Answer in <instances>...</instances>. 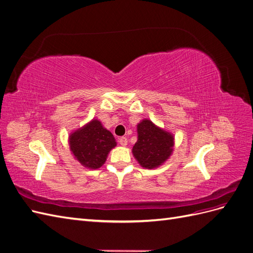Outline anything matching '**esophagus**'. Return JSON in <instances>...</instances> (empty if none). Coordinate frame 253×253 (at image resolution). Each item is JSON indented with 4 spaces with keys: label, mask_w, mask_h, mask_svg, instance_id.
<instances>
[{
    "label": "esophagus",
    "mask_w": 253,
    "mask_h": 253,
    "mask_svg": "<svg viewBox=\"0 0 253 253\" xmlns=\"http://www.w3.org/2000/svg\"><path fill=\"white\" fill-rule=\"evenodd\" d=\"M118 142H119V144H120V145H124V147H126V145L127 144V139H126V137H125V136L120 137V138L118 139Z\"/></svg>",
    "instance_id": "obj_1"
}]
</instances>
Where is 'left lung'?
Wrapping results in <instances>:
<instances>
[{
    "label": "left lung",
    "mask_w": 253,
    "mask_h": 253,
    "mask_svg": "<svg viewBox=\"0 0 253 253\" xmlns=\"http://www.w3.org/2000/svg\"><path fill=\"white\" fill-rule=\"evenodd\" d=\"M174 143L171 132L156 126L150 119H142L137 125V141L132 153L144 169H155L170 158Z\"/></svg>",
    "instance_id": "8db88e82"
}]
</instances>
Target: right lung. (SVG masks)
<instances>
[{"mask_svg": "<svg viewBox=\"0 0 253 253\" xmlns=\"http://www.w3.org/2000/svg\"><path fill=\"white\" fill-rule=\"evenodd\" d=\"M68 144L76 160L87 169L95 170L104 165L117 142L101 121L94 118L70 134Z\"/></svg>", "mask_w": 253, "mask_h": 253, "instance_id": "obj_1", "label": "right lung"}]
</instances>
